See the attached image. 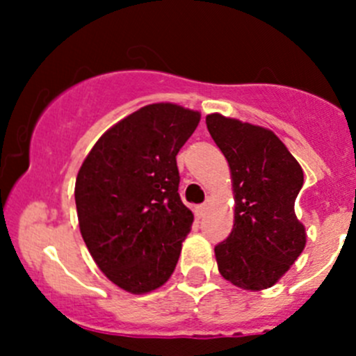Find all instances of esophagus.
<instances>
[{"mask_svg": "<svg viewBox=\"0 0 356 356\" xmlns=\"http://www.w3.org/2000/svg\"><path fill=\"white\" fill-rule=\"evenodd\" d=\"M207 211H208L207 204H198V207H195V215H196V218H203Z\"/></svg>", "mask_w": 356, "mask_h": 356, "instance_id": "34e87169", "label": "esophagus"}]
</instances>
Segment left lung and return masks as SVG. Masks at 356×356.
I'll return each mask as SVG.
<instances>
[{
	"label": "left lung",
	"mask_w": 356,
	"mask_h": 356,
	"mask_svg": "<svg viewBox=\"0 0 356 356\" xmlns=\"http://www.w3.org/2000/svg\"><path fill=\"white\" fill-rule=\"evenodd\" d=\"M207 127L231 168L234 227L215 246L218 272L238 288L274 286L307 245L294 213L303 170L284 143L268 129L207 115Z\"/></svg>",
	"instance_id": "obj_1"
}]
</instances>
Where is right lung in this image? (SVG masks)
<instances>
[{"label": "right lung", "mask_w": 356, "mask_h": 356, "mask_svg": "<svg viewBox=\"0 0 356 356\" xmlns=\"http://www.w3.org/2000/svg\"><path fill=\"white\" fill-rule=\"evenodd\" d=\"M200 111L174 103L143 106L96 141L75 181L82 239L99 270L132 294L170 279L193 211L179 196V149Z\"/></svg>", "instance_id": "1"}]
</instances>
